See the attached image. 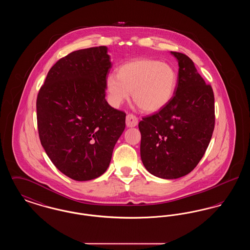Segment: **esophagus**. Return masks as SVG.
Here are the masks:
<instances>
[{
  "mask_svg": "<svg viewBox=\"0 0 250 250\" xmlns=\"http://www.w3.org/2000/svg\"><path fill=\"white\" fill-rule=\"evenodd\" d=\"M139 121L134 114H127L126 115V126L127 127H134L138 125Z\"/></svg>",
  "mask_w": 250,
  "mask_h": 250,
  "instance_id": "34e87169",
  "label": "esophagus"
}]
</instances>
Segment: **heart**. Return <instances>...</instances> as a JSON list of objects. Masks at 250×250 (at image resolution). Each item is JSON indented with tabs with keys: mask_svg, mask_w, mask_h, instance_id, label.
I'll use <instances>...</instances> for the list:
<instances>
[{
	"mask_svg": "<svg viewBox=\"0 0 250 250\" xmlns=\"http://www.w3.org/2000/svg\"><path fill=\"white\" fill-rule=\"evenodd\" d=\"M178 83L175 69L157 60L139 59L123 64L117 73L107 76L109 102L119 107L132 93L134 102L145 112H156L170 102Z\"/></svg>",
	"mask_w": 250,
	"mask_h": 250,
	"instance_id": "obj_1",
	"label": "heart"
}]
</instances>
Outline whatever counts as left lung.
Masks as SVG:
<instances>
[{
    "instance_id": "obj_1",
    "label": "left lung",
    "mask_w": 250,
    "mask_h": 250,
    "mask_svg": "<svg viewBox=\"0 0 250 250\" xmlns=\"http://www.w3.org/2000/svg\"><path fill=\"white\" fill-rule=\"evenodd\" d=\"M178 62V83L166 107L139 123L145 168L162 179L188 174L204 155L214 127L213 89L187 55L170 51Z\"/></svg>"
}]
</instances>
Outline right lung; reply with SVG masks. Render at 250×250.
I'll use <instances>...</instances> for the list:
<instances>
[{
	"label": "right lung",
	"mask_w": 250,
	"mask_h": 250,
	"mask_svg": "<svg viewBox=\"0 0 250 250\" xmlns=\"http://www.w3.org/2000/svg\"><path fill=\"white\" fill-rule=\"evenodd\" d=\"M107 47L84 48L60 59L36 100L40 142L62 173L76 181L101 176L125 127V113L108 105Z\"/></svg>",
	"instance_id": "add662e5"
}]
</instances>
